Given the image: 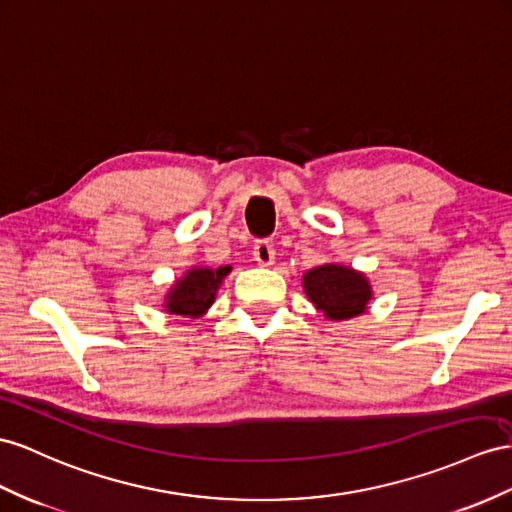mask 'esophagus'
Returning <instances> with one entry per match:
<instances>
[{"mask_svg": "<svg viewBox=\"0 0 512 512\" xmlns=\"http://www.w3.org/2000/svg\"><path fill=\"white\" fill-rule=\"evenodd\" d=\"M253 257L259 266H272L274 264V246L268 240H259L253 246Z\"/></svg>", "mask_w": 512, "mask_h": 512, "instance_id": "obj_1", "label": "esophagus"}]
</instances>
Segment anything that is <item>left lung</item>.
Here are the masks:
<instances>
[{"mask_svg":"<svg viewBox=\"0 0 512 512\" xmlns=\"http://www.w3.org/2000/svg\"><path fill=\"white\" fill-rule=\"evenodd\" d=\"M305 294L329 320H350L368 309L372 285L363 272L339 264L311 268L303 277Z\"/></svg>","mask_w":512,"mask_h":512,"instance_id":"obj_1","label":"left lung"}]
</instances>
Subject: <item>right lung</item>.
Masks as SVG:
<instances>
[{
  "label": "right lung",
  "mask_w": 512,
  "mask_h": 512,
  "mask_svg": "<svg viewBox=\"0 0 512 512\" xmlns=\"http://www.w3.org/2000/svg\"><path fill=\"white\" fill-rule=\"evenodd\" d=\"M231 272V266L222 268H190L181 279L175 281L166 296V311L173 316H188V318H201L203 313L212 307L218 287L222 279Z\"/></svg>",
  "instance_id": "obj_1"
}]
</instances>
